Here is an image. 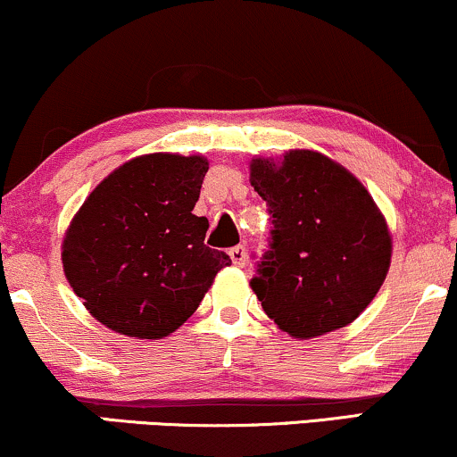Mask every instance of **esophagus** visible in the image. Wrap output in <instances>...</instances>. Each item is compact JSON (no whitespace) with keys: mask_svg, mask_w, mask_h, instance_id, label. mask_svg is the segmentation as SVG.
I'll list each match as a JSON object with an SVG mask.
<instances>
[{"mask_svg":"<svg viewBox=\"0 0 457 457\" xmlns=\"http://www.w3.org/2000/svg\"><path fill=\"white\" fill-rule=\"evenodd\" d=\"M229 257H232V262L236 263V266H245V263H246V246H243V245L232 246V249H229Z\"/></svg>","mask_w":457,"mask_h":457,"instance_id":"1","label":"esophagus"}]
</instances>
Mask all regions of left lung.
Returning a JSON list of instances; mask_svg holds the SVG:
<instances>
[{"instance_id": "obj_1", "label": "left lung", "mask_w": 457, "mask_h": 457, "mask_svg": "<svg viewBox=\"0 0 457 457\" xmlns=\"http://www.w3.org/2000/svg\"><path fill=\"white\" fill-rule=\"evenodd\" d=\"M251 185L270 214L251 278L266 315L295 338L360 315L386 281L392 238L364 185L332 159L291 151L281 166L253 159Z\"/></svg>"}]
</instances>
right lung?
I'll return each instance as SVG.
<instances>
[{"label":"right lung","mask_w":457,"mask_h":457,"mask_svg":"<svg viewBox=\"0 0 457 457\" xmlns=\"http://www.w3.org/2000/svg\"><path fill=\"white\" fill-rule=\"evenodd\" d=\"M208 162L136 157L93 189L63 240L65 277L91 315L125 337L163 338L194 315L228 253L195 217Z\"/></svg>","instance_id":"add662e5"}]
</instances>
